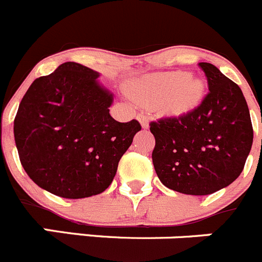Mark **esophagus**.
Returning <instances> with one entry per match:
<instances>
[{"label": "esophagus", "mask_w": 262, "mask_h": 262, "mask_svg": "<svg viewBox=\"0 0 262 262\" xmlns=\"http://www.w3.org/2000/svg\"><path fill=\"white\" fill-rule=\"evenodd\" d=\"M137 119H138V121L141 123L142 128H148V117L146 116L145 114H138Z\"/></svg>", "instance_id": "obj_1"}]
</instances>
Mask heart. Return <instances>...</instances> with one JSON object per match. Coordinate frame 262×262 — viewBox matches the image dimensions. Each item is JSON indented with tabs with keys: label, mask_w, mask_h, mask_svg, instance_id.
Listing matches in <instances>:
<instances>
[{
	"label": "heart",
	"mask_w": 262,
	"mask_h": 262,
	"mask_svg": "<svg viewBox=\"0 0 262 262\" xmlns=\"http://www.w3.org/2000/svg\"><path fill=\"white\" fill-rule=\"evenodd\" d=\"M141 89L181 108L196 103L204 92V85L200 80L191 79L190 73L177 71L148 76L141 82Z\"/></svg>",
	"instance_id": "1"
}]
</instances>
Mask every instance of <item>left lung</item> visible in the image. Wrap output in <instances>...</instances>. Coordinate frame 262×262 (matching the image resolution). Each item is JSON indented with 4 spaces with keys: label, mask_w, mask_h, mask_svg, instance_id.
I'll return each instance as SVG.
<instances>
[{
    "label": "left lung",
    "mask_w": 262,
    "mask_h": 262,
    "mask_svg": "<svg viewBox=\"0 0 262 262\" xmlns=\"http://www.w3.org/2000/svg\"><path fill=\"white\" fill-rule=\"evenodd\" d=\"M208 81L202 103L180 116L150 123L152 163L161 183L187 195H209L243 170L253 129L241 88L211 63H199Z\"/></svg>",
    "instance_id": "1"
}]
</instances>
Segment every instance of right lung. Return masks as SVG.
Wrapping results in <instances>:
<instances>
[{
    "label": "right lung",
    "mask_w": 262,
    "mask_h": 262,
    "mask_svg": "<svg viewBox=\"0 0 262 262\" xmlns=\"http://www.w3.org/2000/svg\"><path fill=\"white\" fill-rule=\"evenodd\" d=\"M98 77L85 66L66 62L32 82L19 104L14 137L21 165L57 196L103 192L141 130L137 120L119 123L110 115L114 94Z\"/></svg>",
    "instance_id": "right-lung-1"
}]
</instances>
